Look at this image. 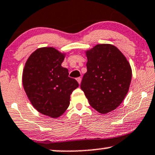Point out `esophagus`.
Listing matches in <instances>:
<instances>
[{"instance_id":"1","label":"esophagus","mask_w":155,"mask_h":155,"mask_svg":"<svg viewBox=\"0 0 155 155\" xmlns=\"http://www.w3.org/2000/svg\"><path fill=\"white\" fill-rule=\"evenodd\" d=\"M76 80H77L78 83H79V84H81V78H80V77H78L77 79H76Z\"/></svg>"}]
</instances>
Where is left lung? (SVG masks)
Instances as JSON below:
<instances>
[{
	"label": "left lung",
	"instance_id": "obj_1",
	"mask_svg": "<svg viewBox=\"0 0 155 155\" xmlns=\"http://www.w3.org/2000/svg\"><path fill=\"white\" fill-rule=\"evenodd\" d=\"M87 71L81 89L89 105L100 113L116 109L129 89L132 71L124 55L110 44H98L86 51Z\"/></svg>",
	"mask_w": 155,
	"mask_h": 155
}]
</instances>
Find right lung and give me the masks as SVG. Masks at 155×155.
<instances>
[{
    "label": "right lung",
    "mask_w": 155,
    "mask_h": 155,
    "mask_svg": "<svg viewBox=\"0 0 155 155\" xmlns=\"http://www.w3.org/2000/svg\"><path fill=\"white\" fill-rule=\"evenodd\" d=\"M66 54L54 48H38L25 63L22 83L29 101L45 115L56 118L70 104V96L79 87L68 77V70L61 66Z\"/></svg>",
    "instance_id": "add662e5"
}]
</instances>
